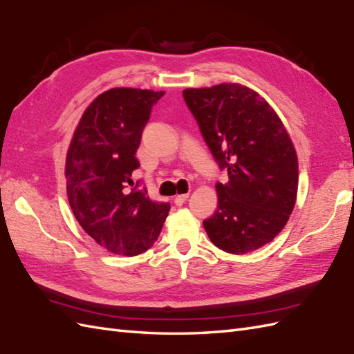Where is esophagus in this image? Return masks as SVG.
<instances>
[{"instance_id": "1", "label": "esophagus", "mask_w": 354, "mask_h": 354, "mask_svg": "<svg viewBox=\"0 0 354 354\" xmlns=\"http://www.w3.org/2000/svg\"><path fill=\"white\" fill-rule=\"evenodd\" d=\"M189 198V194H180V195H176L174 198V204L176 205H183L186 203V200Z\"/></svg>"}]
</instances>
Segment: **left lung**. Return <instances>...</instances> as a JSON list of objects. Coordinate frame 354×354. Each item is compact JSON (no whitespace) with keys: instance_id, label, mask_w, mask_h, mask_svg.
I'll use <instances>...</instances> for the list:
<instances>
[{"instance_id":"1","label":"left lung","mask_w":354,"mask_h":354,"mask_svg":"<svg viewBox=\"0 0 354 354\" xmlns=\"http://www.w3.org/2000/svg\"><path fill=\"white\" fill-rule=\"evenodd\" d=\"M183 97L228 180L216 183L218 209L203 222L212 243L242 255L270 243L295 209L297 154L277 112L240 84L186 88Z\"/></svg>"}]
</instances>
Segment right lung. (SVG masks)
Instances as JSON below:
<instances>
[{"mask_svg":"<svg viewBox=\"0 0 354 354\" xmlns=\"http://www.w3.org/2000/svg\"><path fill=\"white\" fill-rule=\"evenodd\" d=\"M163 91L111 88L85 109L66 158L67 198L76 221L106 251L133 257L156 242L169 203H153L132 180L135 153ZM132 185V188H129Z\"/></svg>","mask_w":354,"mask_h":354,"instance_id":"1","label":"right lung"}]
</instances>
